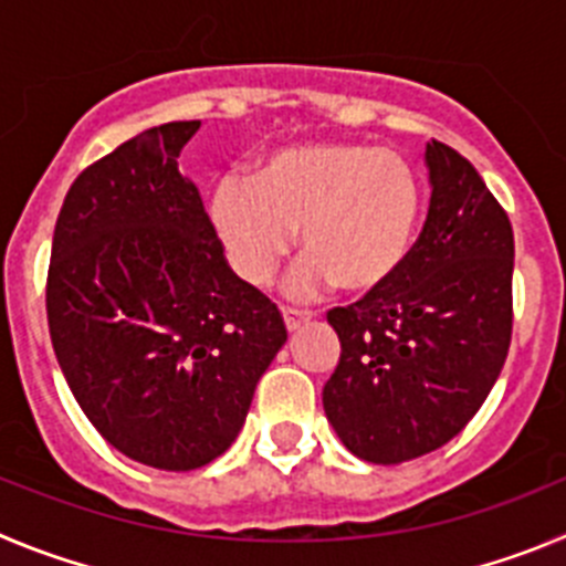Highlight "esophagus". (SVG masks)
I'll return each mask as SVG.
<instances>
[{
  "instance_id": "34e87169",
  "label": "esophagus",
  "mask_w": 566,
  "mask_h": 566,
  "mask_svg": "<svg viewBox=\"0 0 566 566\" xmlns=\"http://www.w3.org/2000/svg\"><path fill=\"white\" fill-rule=\"evenodd\" d=\"M282 318H284V324H287V329L290 333H293V329H298L304 324V321H310L313 318V313H310V310H295V307H284L282 310Z\"/></svg>"
}]
</instances>
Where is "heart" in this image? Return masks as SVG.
I'll return each mask as SVG.
<instances>
[{
  "label": "heart",
  "instance_id": "obj_1",
  "mask_svg": "<svg viewBox=\"0 0 566 566\" xmlns=\"http://www.w3.org/2000/svg\"><path fill=\"white\" fill-rule=\"evenodd\" d=\"M420 213L415 166L353 140L282 146L256 163L253 180L226 175L208 195L213 237L248 287L273 282L298 233L307 256L287 279L298 298L333 284L349 293L386 287L409 259Z\"/></svg>",
  "mask_w": 566,
  "mask_h": 566
}]
</instances>
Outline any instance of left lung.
<instances>
[{"label":"left lung","instance_id":"obj_1","mask_svg":"<svg viewBox=\"0 0 566 566\" xmlns=\"http://www.w3.org/2000/svg\"><path fill=\"white\" fill-rule=\"evenodd\" d=\"M431 202L386 287L327 321L340 360L324 411L355 457L397 465L460 434L505 366L513 329V228L451 146H426Z\"/></svg>","mask_w":566,"mask_h":566}]
</instances>
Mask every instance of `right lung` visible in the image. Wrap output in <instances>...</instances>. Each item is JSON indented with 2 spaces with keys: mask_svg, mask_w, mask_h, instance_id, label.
<instances>
[{
  "mask_svg": "<svg viewBox=\"0 0 566 566\" xmlns=\"http://www.w3.org/2000/svg\"><path fill=\"white\" fill-rule=\"evenodd\" d=\"M197 129L155 126L81 171L48 271L50 338L81 411L120 454L160 471L226 454L287 340L276 304L228 268L177 169Z\"/></svg>",
  "mask_w": 566,
  "mask_h": 566,
  "instance_id": "obj_1",
  "label": "right lung"
}]
</instances>
